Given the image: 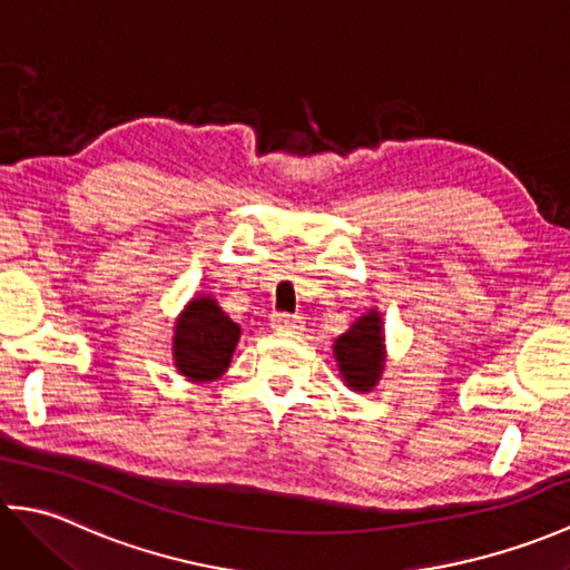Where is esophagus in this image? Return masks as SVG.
Returning a JSON list of instances; mask_svg holds the SVG:
<instances>
[{
	"instance_id": "obj_1",
	"label": "esophagus",
	"mask_w": 570,
	"mask_h": 570,
	"mask_svg": "<svg viewBox=\"0 0 570 570\" xmlns=\"http://www.w3.org/2000/svg\"><path fill=\"white\" fill-rule=\"evenodd\" d=\"M272 328L284 331V333H296L301 331V316H292V313H274Z\"/></svg>"
}]
</instances>
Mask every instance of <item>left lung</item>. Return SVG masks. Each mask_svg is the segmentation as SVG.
Here are the masks:
<instances>
[{"mask_svg":"<svg viewBox=\"0 0 570 570\" xmlns=\"http://www.w3.org/2000/svg\"><path fill=\"white\" fill-rule=\"evenodd\" d=\"M333 355L350 390L372 392L384 370V331L380 311L372 308L350 325V331L335 341Z\"/></svg>","mask_w":570,"mask_h":570,"instance_id":"obj_1","label":"left lung"}]
</instances>
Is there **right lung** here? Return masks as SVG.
Returning <instances> with one entry per match:
<instances>
[{
  "label": "right lung",
  "instance_id": "obj_1",
  "mask_svg": "<svg viewBox=\"0 0 570 570\" xmlns=\"http://www.w3.org/2000/svg\"><path fill=\"white\" fill-rule=\"evenodd\" d=\"M239 333V325L225 316L213 296H196L176 321V370L196 384L223 377L233 360Z\"/></svg>",
  "mask_w": 570,
  "mask_h": 570
}]
</instances>
